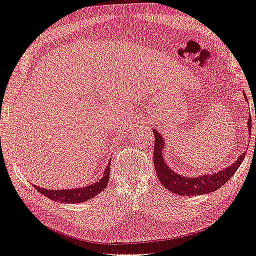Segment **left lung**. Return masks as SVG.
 Returning a JSON list of instances; mask_svg holds the SVG:
<instances>
[{"mask_svg":"<svg viewBox=\"0 0 256 256\" xmlns=\"http://www.w3.org/2000/svg\"><path fill=\"white\" fill-rule=\"evenodd\" d=\"M245 96V94H244ZM246 98V96H245ZM256 119V118H255ZM252 119L248 118V132H251L252 128ZM154 169L157 172V176L166 189L179 196H199L203 194L213 192L226 184L230 180L231 176L236 174L240 164H242L245 158V152L240 156L238 159L228 168L218 171L216 174H204L196 178H189V176H182L174 171L168 168V166L164 164L162 148L164 147V140L161 137L158 130H154Z\"/></svg>","mask_w":256,"mask_h":256,"instance_id":"1","label":"left lung"}]
</instances>
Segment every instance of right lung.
Returning a JSON list of instances; mask_svg holds the SVG:
<instances>
[{"mask_svg": "<svg viewBox=\"0 0 256 256\" xmlns=\"http://www.w3.org/2000/svg\"><path fill=\"white\" fill-rule=\"evenodd\" d=\"M110 164H108L107 168L104 171L102 178L95 182L94 184H90L85 188H77V189H70V190H48L43 189V188L36 186L35 189L38 190L40 194H42L45 196H48V199H52L54 201H60L62 203H82L87 200H90L92 198L96 196L99 192H102L107 186V184L109 181V174H110Z\"/></svg>", "mask_w": 256, "mask_h": 256, "instance_id": "right-lung-1", "label": "right lung"}]
</instances>
